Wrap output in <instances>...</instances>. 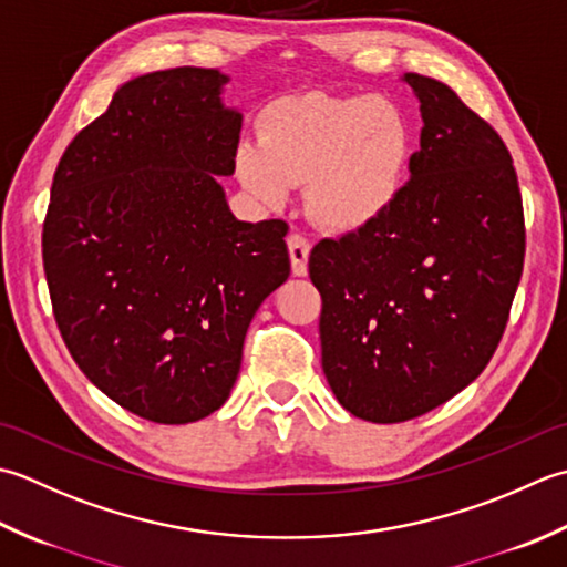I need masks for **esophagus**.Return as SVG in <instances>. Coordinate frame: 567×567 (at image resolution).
<instances>
[{
  "mask_svg": "<svg viewBox=\"0 0 567 567\" xmlns=\"http://www.w3.org/2000/svg\"><path fill=\"white\" fill-rule=\"evenodd\" d=\"M288 254H291V269L296 276L308 274V254H310V239L303 235L288 237Z\"/></svg>",
  "mask_w": 567,
  "mask_h": 567,
  "instance_id": "1",
  "label": "esophagus"
}]
</instances>
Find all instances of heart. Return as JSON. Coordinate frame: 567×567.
Instances as JSON below:
<instances>
[{"label": "heart", "mask_w": 567, "mask_h": 567, "mask_svg": "<svg viewBox=\"0 0 567 567\" xmlns=\"http://www.w3.org/2000/svg\"><path fill=\"white\" fill-rule=\"evenodd\" d=\"M411 156L401 110L374 95L281 97L259 114V142H239L237 176L254 198L281 205L306 186L318 225L357 233L396 203Z\"/></svg>", "instance_id": "heart-1"}]
</instances>
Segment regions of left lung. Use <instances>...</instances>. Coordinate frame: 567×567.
I'll use <instances>...</instances> for the list:
<instances>
[{
    "mask_svg": "<svg viewBox=\"0 0 567 567\" xmlns=\"http://www.w3.org/2000/svg\"><path fill=\"white\" fill-rule=\"evenodd\" d=\"M421 148L384 217L310 251L322 372L344 409L411 421L489 364L522 281L526 227L502 136L441 80L406 73Z\"/></svg>",
    "mask_w": 567,
    "mask_h": 567,
    "instance_id": "8db88e82",
    "label": "left lung"
}]
</instances>
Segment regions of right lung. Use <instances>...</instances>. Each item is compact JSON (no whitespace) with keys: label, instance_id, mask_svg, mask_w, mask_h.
<instances>
[{"label":"right lung","instance_id":"right-lung-1","mask_svg":"<svg viewBox=\"0 0 567 567\" xmlns=\"http://www.w3.org/2000/svg\"><path fill=\"white\" fill-rule=\"evenodd\" d=\"M227 75L171 68L124 83L68 144L43 223L53 316L75 364L146 421H200L233 391L249 322L288 274L284 219L241 223V114Z\"/></svg>","mask_w":567,"mask_h":567}]
</instances>
